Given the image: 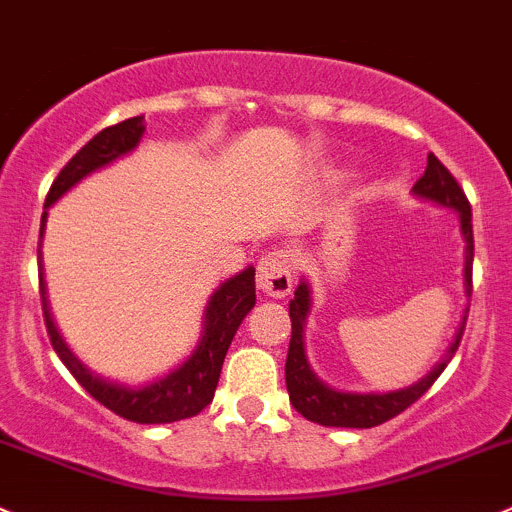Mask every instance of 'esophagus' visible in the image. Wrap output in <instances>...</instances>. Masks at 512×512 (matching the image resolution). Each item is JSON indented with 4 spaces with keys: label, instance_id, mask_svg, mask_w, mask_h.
I'll return each instance as SVG.
<instances>
[{
    "label": "esophagus",
    "instance_id": "esophagus-1",
    "mask_svg": "<svg viewBox=\"0 0 512 512\" xmlns=\"http://www.w3.org/2000/svg\"><path fill=\"white\" fill-rule=\"evenodd\" d=\"M256 286L271 298H286L293 288V261L288 251H268L258 261Z\"/></svg>",
    "mask_w": 512,
    "mask_h": 512
}]
</instances>
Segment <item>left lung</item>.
<instances>
[{"label": "left lung", "mask_w": 512, "mask_h": 512, "mask_svg": "<svg viewBox=\"0 0 512 512\" xmlns=\"http://www.w3.org/2000/svg\"><path fill=\"white\" fill-rule=\"evenodd\" d=\"M414 194L429 202L441 204L446 209H456L458 219H461V234L466 239V261H463V286L466 293L471 295V276H473V224H471V204H468L466 194H463L461 184L456 177L441 165L439 157L429 152L426 157L424 175L416 179ZM291 313V345H288V360H286V387L291 394V404L295 412H300L308 421L323 426H345V429H372V426L384 424V421L394 419L402 414L404 409L412 407L416 399L439 379L444 367L449 365L451 357L456 355L458 342H461L463 328H466V315H463L461 328L456 330L449 352L441 357L439 365L434 367L424 379L412 384V387L397 389V392H382V394H357V392H337L320 382L310 370L308 360H305V342L303 328L305 318L310 313V286L300 281L295 288V295L288 305ZM468 313V310H466Z\"/></svg>", "instance_id": "obj_1"}]
</instances>
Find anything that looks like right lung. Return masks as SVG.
Wrapping results in <instances>:
<instances>
[{"label": "right lung", "mask_w": 512, "mask_h": 512, "mask_svg": "<svg viewBox=\"0 0 512 512\" xmlns=\"http://www.w3.org/2000/svg\"><path fill=\"white\" fill-rule=\"evenodd\" d=\"M145 133L142 125V115L138 118H128L118 125L100 130L93 140H88L66 167L59 172V177L51 184L49 194H46L44 214H41V231H39V288H41V305H44V323L49 330L51 345H54L56 355L61 357L68 372L76 377V382L98 399L103 407L128 421H138V424H170V421L189 419V416L199 414L209 402L214 399V389L219 384L221 365H224L226 350H229L231 340H234L236 330H239L241 320L249 315V310L256 305V271L246 268L239 276L226 278L224 283L212 293L207 310H204V333L199 340L197 350L165 377L155 379V382L145 384V387H125V384L108 382V379L98 377L81 365L76 355L68 350L63 337L56 330L54 320L49 313V300H46V283L44 271H41V239H44V224H46V209L61 199L71 187H76L83 177L100 167L110 165L118 157L128 155L138 147V142Z\"/></svg>", "instance_id": "add662e5"}]
</instances>
